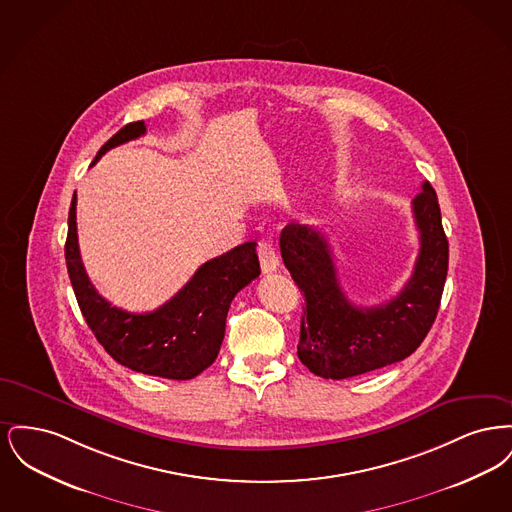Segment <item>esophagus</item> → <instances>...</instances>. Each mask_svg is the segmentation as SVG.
<instances>
[{"mask_svg": "<svg viewBox=\"0 0 512 512\" xmlns=\"http://www.w3.org/2000/svg\"><path fill=\"white\" fill-rule=\"evenodd\" d=\"M259 261H261V268L263 272H274L278 265H280V259H278V251H276V245L272 240H261L259 242Z\"/></svg>", "mask_w": 512, "mask_h": 512, "instance_id": "1", "label": "esophagus"}]
</instances>
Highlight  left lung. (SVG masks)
<instances>
[{
	"mask_svg": "<svg viewBox=\"0 0 512 512\" xmlns=\"http://www.w3.org/2000/svg\"><path fill=\"white\" fill-rule=\"evenodd\" d=\"M413 213L420 234L413 274L401 292L378 307L347 299L324 234L297 222L282 230V259L307 305L297 357L313 374L343 380L393 365L414 353L430 332L449 265V242L430 182L414 197Z\"/></svg>",
	"mask_w": 512,
	"mask_h": 512,
	"instance_id": "left-lung-1",
	"label": "left lung"
}]
</instances>
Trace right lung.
<instances>
[{
	"label": "right lung",
	"mask_w": 512,
	"mask_h": 512,
	"mask_svg": "<svg viewBox=\"0 0 512 512\" xmlns=\"http://www.w3.org/2000/svg\"><path fill=\"white\" fill-rule=\"evenodd\" d=\"M144 134V121L122 126L99 149L96 161L105 151ZM255 245L245 242L203 263L190 282L159 309L142 315L128 313L103 299L86 274L76 236L74 194L65 259L78 307L103 349L117 363L149 376L192 380L219 355L232 299L261 274Z\"/></svg>",
	"instance_id": "1"
}]
</instances>
